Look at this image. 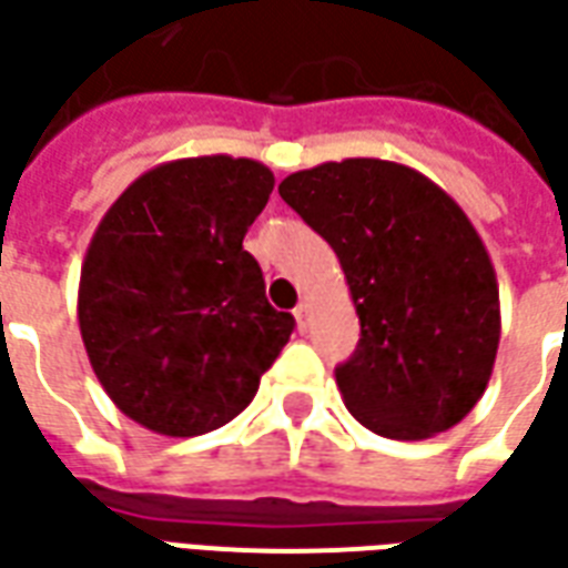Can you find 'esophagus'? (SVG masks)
<instances>
[{"label": "esophagus", "instance_id": "obj_1", "mask_svg": "<svg viewBox=\"0 0 568 568\" xmlns=\"http://www.w3.org/2000/svg\"><path fill=\"white\" fill-rule=\"evenodd\" d=\"M295 323L297 332H307V328H311V304H307V301H301L295 307Z\"/></svg>", "mask_w": 568, "mask_h": 568}]
</instances>
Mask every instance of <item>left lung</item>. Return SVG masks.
<instances>
[{"label": "left lung", "instance_id": "obj_1", "mask_svg": "<svg viewBox=\"0 0 568 568\" xmlns=\"http://www.w3.org/2000/svg\"><path fill=\"white\" fill-rule=\"evenodd\" d=\"M283 196L335 248L359 344L335 381L356 422L387 439H427L486 390L501 338L495 267L462 205L387 160L304 169Z\"/></svg>", "mask_w": 568, "mask_h": 568}]
</instances>
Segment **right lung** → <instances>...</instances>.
I'll return each mask as SVG.
<instances>
[{
  "label": "right lung",
  "mask_w": 568,
  "mask_h": 568,
  "mask_svg": "<svg viewBox=\"0 0 568 568\" xmlns=\"http://www.w3.org/2000/svg\"><path fill=\"white\" fill-rule=\"evenodd\" d=\"M273 193L264 162L190 156L122 190L79 276V332L106 396L146 430L233 422L295 328L273 311L245 230Z\"/></svg>",
  "instance_id": "1"
}]
</instances>
